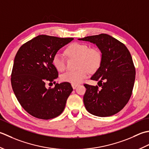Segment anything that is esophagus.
I'll return each instance as SVG.
<instances>
[{
  "label": "esophagus",
  "instance_id": "obj_1",
  "mask_svg": "<svg viewBox=\"0 0 149 149\" xmlns=\"http://www.w3.org/2000/svg\"><path fill=\"white\" fill-rule=\"evenodd\" d=\"M77 86H78L77 84H72V88H73L74 89H75L76 88H77Z\"/></svg>",
  "mask_w": 149,
  "mask_h": 149
}]
</instances>
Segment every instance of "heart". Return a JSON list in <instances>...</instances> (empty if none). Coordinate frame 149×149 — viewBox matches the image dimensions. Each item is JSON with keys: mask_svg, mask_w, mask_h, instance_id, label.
<instances>
[{"mask_svg": "<svg viewBox=\"0 0 149 149\" xmlns=\"http://www.w3.org/2000/svg\"><path fill=\"white\" fill-rule=\"evenodd\" d=\"M65 54L70 57L78 58L79 68L75 71H68L60 76V80L63 82L78 84L87 77L89 70L93 71L98 68L102 61V54L100 51L90 48L87 45L74 42L66 48ZM53 64L58 71L62 72L66 68L63 57L56 53L53 58Z\"/></svg>", "mask_w": 149, "mask_h": 149, "instance_id": "heart-1", "label": "heart"}]
</instances>
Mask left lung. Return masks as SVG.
<instances>
[{"instance_id": "8db88e82", "label": "left lung", "mask_w": 149, "mask_h": 149, "mask_svg": "<svg viewBox=\"0 0 149 149\" xmlns=\"http://www.w3.org/2000/svg\"><path fill=\"white\" fill-rule=\"evenodd\" d=\"M78 40L96 44L102 53L100 65L91 78L98 81L101 89L97 86L84 84L87 89L84 96L85 107L95 116H113L125 107L132 95L136 70L131 54L123 43L107 34Z\"/></svg>"}]
</instances>
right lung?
Here are the masks:
<instances>
[{"instance_id":"right-lung-1","label":"right lung","mask_w":149,"mask_h":149,"mask_svg":"<svg viewBox=\"0 0 149 149\" xmlns=\"http://www.w3.org/2000/svg\"><path fill=\"white\" fill-rule=\"evenodd\" d=\"M73 39L41 35L23 44L17 51L11 72V86L20 104L31 116L49 120L64 110L73 90L71 85L56 84L54 87L47 89L45 84L58 77L53 64L54 55Z\"/></svg>"}]
</instances>
